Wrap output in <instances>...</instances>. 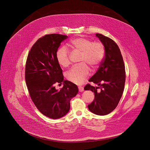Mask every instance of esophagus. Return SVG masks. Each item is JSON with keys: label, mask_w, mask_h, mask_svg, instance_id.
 Returning a JSON list of instances; mask_svg holds the SVG:
<instances>
[{"label": "esophagus", "mask_w": 150, "mask_h": 150, "mask_svg": "<svg viewBox=\"0 0 150 150\" xmlns=\"http://www.w3.org/2000/svg\"><path fill=\"white\" fill-rule=\"evenodd\" d=\"M79 92H83L84 91V87L83 86H79Z\"/></svg>", "instance_id": "1"}]
</instances>
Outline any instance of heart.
Segmentation results:
<instances>
[{"label": "heart", "instance_id": "b5f03b06", "mask_svg": "<svg viewBox=\"0 0 150 150\" xmlns=\"http://www.w3.org/2000/svg\"><path fill=\"white\" fill-rule=\"evenodd\" d=\"M69 45L73 50L80 53V64L73 67L66 74L67 79L76 84H82L89 74V66L96 69L102 62L105 54V47L100 41L81 37L70 40ZM58 64L63 67H67L70 64L69 52L65 47L59 48L56 52Z\"/></svg>", "mask_w": 150, "mask_h": 150}]
</instances>
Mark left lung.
<instances>
[{
  "mask_svg": "<svg viewBox=\"0 0 150 150\" xmlns=\"http://www.w3.org/2000/svg\"><path fill=\"white\" fill-rule=\"evenodd\" d=\"M105 47V54L97 72L89 81L85 90L94 92V99L88 105L90 111L98 115H106L117 107L124 91L125 83V69L121 52L117 44L111 38L96 34Z\"/></svg>",
  "mask_w": 150,
  "mask_h": 150,
  "instance_id": "8db88e82",
  "label": "left lung"
}]
</instances>
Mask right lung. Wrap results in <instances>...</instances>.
<instances>
[{
	"label": "right lung",
	"instance_id": "right-lung-1",
	"mask_svg": "<svg viewBox=\"0 0 150 150\" xmlns=\"http://www.w3.org/2000/svg\"><path fill=\"white\" fill-rule=\"evenodd\" d=\"M67 38L58 34L40 38L29 51L25 65V81L31 99L42 114L53 119L69 111L70 101L78 92L76 84L64 80L56 58L58 47ZM62 82L63 87L57 90L55 84Z\"/></svg>",
	"mask_w": 150,
	"mask_h": 150
}]
</instances>
